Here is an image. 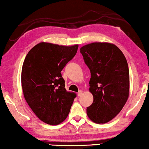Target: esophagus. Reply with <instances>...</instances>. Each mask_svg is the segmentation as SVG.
Segmentation results:
<instances>
[{"label": "esophagus", "mask_w": 149, "mask_h": 149, "mask_svg": "<svg viewBox=\"0 0 149 149\" xmlns=\"http://www.w3.org/2000/svg\"><path fill=\"white\" fill-rule=\"evenodd\" d=\"M82 94H83V91H82V90H80L78 92V96H79V97L81 96V95H82Z\"/></svg>", "instance_id": "34e87169"}]
</instances>
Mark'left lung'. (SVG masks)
Returning a JSON list of instances; mask_svg holds the SVG:
<instances>
[{
	"label": "left lung",
	"instance_id": "obj_1",
	"mask_svg": "<svg viewBox=\"0 0 149 149\" xmlns=\"http://www.w3.org/2000/svg\"><path fill=\"white\" fill-rule=\"evenodd\" d=\"M80 52L91 72L89 89L93 103L87 108L89 119L105 124L113 119L126 104L130 93V76L126 57L108 42H93Z\"/></svg>",
	"mask_w": 149,
	"mask_h": 149
}]
</instances>
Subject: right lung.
I'll use <instances>...</instances> for the list:
<instances>
[{
	"mask_svg": "<svg viewBox=\"0 0 149 149\" xmlns=\"http://www.w3.org/2000/svg\"><path fill=\"white\" fill-rule=\"evenodd\" d=\"M78 48V44L68 46L40 42L30 49L23 62V95L33 113L46 124L58 125L64 122L77 97L66 90L60 72Z\"/></svg>",
	"mask_w": 149,
	"mask_h": 149,
	"instance_id": "1",
	"label": "right lung"
}]
</instances>
